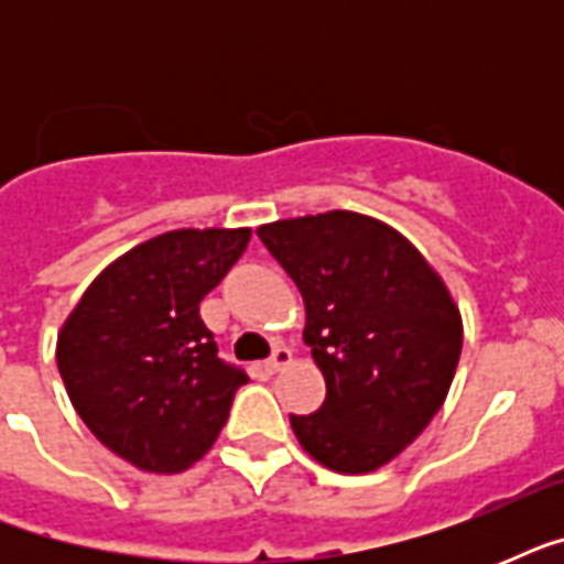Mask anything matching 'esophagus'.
<instances>
[{
	"label": "esophagus",
	"mask_w": 564,
	"mask_h": 564,
	"mask_svg": "<svg viewBox=\"0 0 564 564\" xmlns=\"http://www.w3.org/2000/svg\"><path fill=\"white\" fill-rule=\"evenodd\" d=\"M290 362H292V351H290V348H286V345H278V348H274V351H272V357L265 360V371H269V375H274V371L286 369Z\"/></svg>",
	"instance_id": "1"
}]
</instances>
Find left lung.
<instances>
[{
	"label": "left lung",
	"instance_id": "obj_1",
	"mask_svg": "<svg viewBox=\"0 0 564 564\" xmlns=\"http://www.w3.org/2000/svg\"><path fill=\"white\" fill-rule=\"evenodd\" d=\"M307 307L304 343L325 403L290 415L301 447L339 474H366L427 427L454 380L463 318L410 239L351 210L257 230Z\"/></svg>",
	"mask_w": 564,
	"mask_h": 564
}]
</instances>
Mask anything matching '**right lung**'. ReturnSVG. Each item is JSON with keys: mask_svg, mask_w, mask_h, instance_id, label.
<instances>
[{"mask_svg": "<svg viewBox=\"0 0 564 564\" xmlns=\"http://www.w3.org/2000/svg\"><path fill=\"white\" fill-rule=\"evenodd\" d=\"M248 228L170 230L87 286L57 334V371L90 433L154 474L187 471L248 375L219 357L198 304L246 251Z\"/></svg>", "mask_w": 564, "mask_h": 564, "instance_id": "obj_1", "label": "right lung"}]
</instances>
